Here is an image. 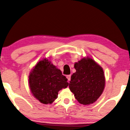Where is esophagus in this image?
Instances as JSON below:
<instances>
[{"label": "esophagus", "mask_w": 130, "mask_h": 130, "mask_svg": "<svg viewBox=\"0 0 130 130\" xmlns=\"http://www.w3.org/2000/svg\"><path fill=\"white\" fill-rule=\"evenodd\" d=\"M66 77H67V79H68V81H69V82L70 80V78H71V75H67Z\"/></svg>", "instance_id": "1"}]
</instances>
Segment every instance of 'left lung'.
Masks as SVG:
<instances>
[{
	"mask_svg": "<svg viewBox=\"0 0 130 130\" xmlns=\"http://www.w3.org/2000/svg\"><path fill=\"white\" fill-rule=\"evenodd\" d=\"M76 71L71 77L70 91L80 104L94 103L102 94L105 86L104 71L91 58H83L74 64Z\"/></svg>",
	"mask_w": 130,
	"mask_h": 130,
	"instance_id": "obj_1",
	"label": "left lung"
}]
</instances>
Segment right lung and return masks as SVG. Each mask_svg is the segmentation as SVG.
<instances>
[{
  "instance_id": "1",
  "label": "right lung",
  "mask_w": 130,
  "mask_h": 130,
  "mask_svg": "<svg viewBox=\"0 0 130 130\" xmlns=\"http://www.w3.org/2000/svg\"><path fill=\"white\" fill-rule=\"evenodd\" d=\"M29 84L33 96L45 104L52 103L60 90L69 86L61 71L46 59L38 62L30 73Z\"/></svg>"
}]
</instances>
